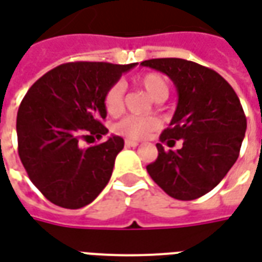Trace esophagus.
Masks as SVG:
<instances>
[{"label":"esophagus","instance_id":"34e87169","mask_svg":"<svg viewBox=\"0 0 262 262\" xmlns=\"http://www.w3.org/2000/svg\"><path fill=\"white\" fill-rule=\"evenodd\" d=\"M125 144L127 146V147H136V146H139V142H136V140H129V139H126Z\"/></svg>","mask_w":262,"mask_h":262}]
</instances>
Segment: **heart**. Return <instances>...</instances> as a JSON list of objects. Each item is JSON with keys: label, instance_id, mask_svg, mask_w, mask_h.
<instances>
[{"label": "heart", "instance_id": "obj_1", "mask_svg": "<svg viewBox=\"0 0 262 262\" xmlns=\"http://www.w3.org/2000/svg\"><path fill=\"white\" fill-rule=\"evenodd\" d=\"M136 85L143 88L148 97L161 102L168 97V84L163 75L147 73L136 78ZM103 106L109 115L119 114L123 108V85L116 82L103 95ZM160 127V120L154 116H126L115 125V132L127 139H143Z\"/></svg>", "mask_w": 262, "mask_h": 262}]
</instances>
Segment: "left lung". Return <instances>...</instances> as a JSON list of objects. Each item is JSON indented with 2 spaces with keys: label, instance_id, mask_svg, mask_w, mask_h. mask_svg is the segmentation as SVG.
Wrapping results in <instances>:
<instances>
[{
  "label": "left lung",
  "instance_id": "1",
  "mask_svg": "<svg viewBox=\"0 0 262 262\" xmlns=\"http://www.w3.org/2000/svg\"><path fill=\"white\" fill-rule=\"evenodd\" d=\"M168 75L178 103L160 140L168 146L181 140L177 151L157 143L159 157L147 172L165 193L192 201L210 192L236 163L247 119L240 99L213 70L184 59H151L140 63Z\"/></svg>",
  "mask_w": 262,
  "mask_h": 262
}]
</instances>
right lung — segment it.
<instances>
[{
  "mask_svg": "<svg viewBox=\"0 0 262 262\" xmlns=\"http://www.w3.org/2000/svg\"><path fill=\"white\" fill-rule=\"evenodd\" d=\"M136 66L66 63L26 92L16 116L18 153L33 185L52 203L80 209L106 187L123 139L112 135L90 147L82 142L108 133L103 95Z\"/></svg>",
  "mask_w": 262,
  "mask_h": 262,
  "instance_id": "1",
  "label": "right lung"
}]
</instances>
